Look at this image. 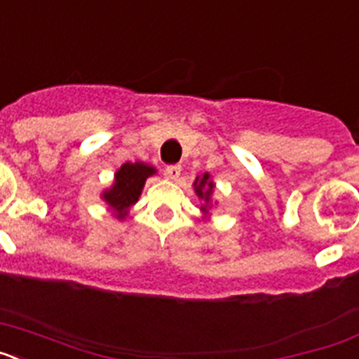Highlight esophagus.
Here are the masks:
<instances>
[{"label":"esophagus","mask_w":359,"mask_h":359,"mask_svg":"<svg viewBox=\"0 0 359 359\" xmlns=\"http://www.w3.org/2000/svg\"><path fill=\"white\" fill-rule=\"evenodd\" d=\"M165 174H167L169 180L176 182L177 177H180V174H182V165H169V167L165 169Z\"/></svg>","instance_id":"obj_1"}]
</instances>
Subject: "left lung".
<instances>
[{"label": "left lung", "instance_id": "left-lung-1", "mask_svg": "<svg viewBox=\"0 0 359 359\" xmlns=\"http://www.w3.org/2000/svg\"><path fill=\"white\" fill-rule=\"evenodd\" d=\"M194 192L196 196L199 198V201L201 203V207H199V210L203 212V219H210L212 214V207H214V199H212V194H214V189H215V183L212 182L210 174L205 172L203 176H198L194 180Z\"/></svg>", "mask_w": 359, "mask_h": 359}]
</instances>
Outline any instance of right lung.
Listing matches in <instances>:
<instances>
[{
    "mask_svg": "<svg viewBox=\"0 0 359 359\" xmlns=\"http://www.w3.org/2000/svg\"><path fill=\"white\" fill-rule=\"evenodd\" d=\"M156 172V167L144 163V161H135V163L128 161L116 170L115 180L109 189L102 190L100 199L106 201L111 214L118 221H123L128 217L133 205L140 199L147 177L154 176Z\"/></svg>",
    "mask_w": 359,
    "mask_h": 359,
    "instance_id": "add662e5",
    "label": "right lung"
}]
</instances>
